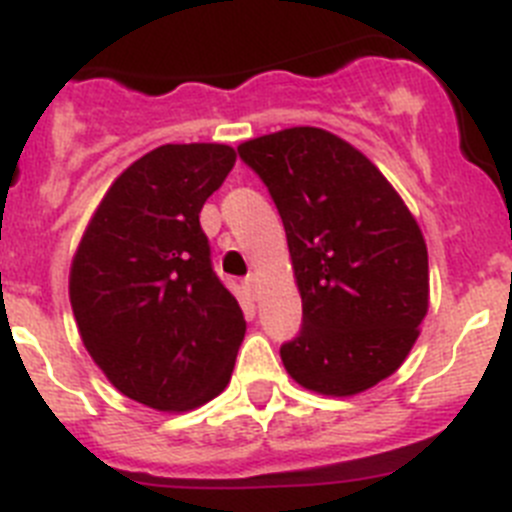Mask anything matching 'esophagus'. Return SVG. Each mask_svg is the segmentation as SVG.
I'll return each mask as SVG.
<instances>
[{
  "mask_svg": "<svg viewBox=\"0 0 512 512\" xmlns=\"http://www.w3.org/2000/svg\"><path fill=\"white\" fill-rule=\"evenodd\" d=\"M246 287H248V292H251L253 297H259L261 284H259V277H256V274H248V277H246Z\"/></svg>",
  "mask_w": 512,
  "mask_h": 512,
  "instance_id": "obj_1",
  "label": "esophagus"
}]
</instances>
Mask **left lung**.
<instances>
[{
  "label": "left lung",
  "instance_id": "obj_1",
  "mask_svg": "<svg viewBox=\"0 0 512 512\" xmlns=\"http://www.w3.org/2000/svg\"><path fill=\"white\" fill-rule=\"evenodd\" d=\"M287 233L302 328L279 348L287 374L351 397L395 374L428 312L423 230L387 176L323 128H287L238 146Z\"/></svg>",
  "mask_w": 512,
  "mask_h": 512
}]
</instances>
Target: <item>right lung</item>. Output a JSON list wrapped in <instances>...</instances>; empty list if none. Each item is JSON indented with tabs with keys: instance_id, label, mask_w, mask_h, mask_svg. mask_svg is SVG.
Returning <instances> with one entry per match:
<instances>
[{
	"instance_id": "right-lung-1",
	"label": "right lung",
	"mask_w": 512,
	"mask_h": 512,
	"mask_svg": "<svg viewBox=\"0 0 512 512\" xmlns=\"http://www.w3.org/2000/svg\"><path fill=\"white\" fill-rule=\"evenodd\" d=\"M233 164L223 143L153 148L104 192L71 261L81 343L115 390L161 413L220 395L246 336L200 228Z\"/></svg>"
}]
</instances>
